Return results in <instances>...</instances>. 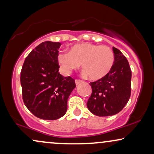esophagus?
I'll return each instance as SVG.
<instances>
[{"label": "esophagus", "instance_id": "esophagus-1", "mask_svg": "<svg viewBox=\"0 0 154 154\" xmlns=\"http://www.w3.org/2000/svg\"><path fill=\"white\" fill-rule=\"evenodd\" d=\"M82 81L80 80V79H76V80H75L76 85H79V84L82 83Z\"/></svg>", "mask_w": 154, "mask_h": 154}]
</instances>
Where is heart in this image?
Wrapping results in <instances>:
<instances>
[{
	"mask_svg": "<svg viewBox=\"0 0 154 154\" xmlns=\"http://www.w3.org/2000/svg\"><path fill=\"white\" fill-rule=\"evenodd\" d=\"M114 53L109 47L84 42L72 46L68 52H60L57 63L60 69L69 75L80 67L84 75L91 80L103 78L112 69L114 64Z\"/></svg>",
	"mask_w": 154,
	"mask_h": 154,
	"instance_id": "heart-1",
	"label": "heart"
}]
</instances>
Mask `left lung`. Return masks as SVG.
I'll use <instances>...</instances> for the list:
<instances>
[{"instance_id":"obj_1","label":"left lung","mask_w":154,"mask_h":154,"mask_svg":"<svg viewBox=\"0 0 154 154\" xmlns=\"http://www.w3.org/2000/svg\"><path fill=\"white\" fill-rule=\"evenodd\" d=\"M114 64L103 78L89 83L91 94L87 101L88 109L94 115L108 116L118 114L131 96V71L129 62L117 48H113Z\"/></svg>"}]
</instances>
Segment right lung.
Returning a JSON list of instances; mask_svg holds the SVG:
<instances>
[{
    "label": "right lung",
    "instance_id": "obj_1",
    "mask_svg": "<svg viewBox=\"0 0 154 154\" xmlns=\"http://www.w3.org/2000/svg\"><path fill=\"white\" fill-rule=\"evenodd\" d=\"M60 42L40 43L25 58L20 73L24 104L38 118L57 119L65 114L75 79L59 72Z\"/></svg>",
    "mask_w": 154,
    "mask_h": 154
}]
</instances>
